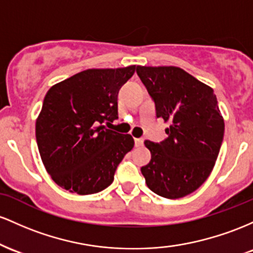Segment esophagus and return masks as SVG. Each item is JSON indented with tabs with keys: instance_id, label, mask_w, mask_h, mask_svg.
I'll use <instances>...</instances> for the list:
<instances>
[{
	"instance_id": "esophagus-1",
	"label": "esophagus",
	"mask_w": 253,
	"mask_h": 253,
	"mask_svg": "<svg viewBox=\"0 0 253 253\" xmlns=\"http://www.w3.org/2000/svg\"><path fill=\"white\" fill-rule=\"evenodd\" d=\"M143 138H135V146L136 147H141L143 144Z\"/></svg>"
}]
</instances>
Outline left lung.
I'll return each mask as SVG.
<instances>
[{
    "instance_id": "8db88e82",
    "label": "left lung",
    "mask_w": 253,
    "mask_h": 253,
    "mask_svg": "<svg viewBox=\"0 0 253 253\" xmlns=\"http://www.w3.org/2000/svg\"><path fill=\"white\" fill-rule=\"evenodd\" d=\"M154 100L157 117L169 122L166 140L144 141L149 164L141 167L147 186L175 200L197 190L212 171L225 123L214 90L178 67L136 68Z\"/></svg>"
}]
</instances>
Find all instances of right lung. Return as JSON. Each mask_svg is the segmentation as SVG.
I'll use <instances>...</instances> for the list:
<instances>
[{
  "label": "right lung",
  "mask_w": 253,
  "mask_h": 253,
  "mask_svg": "<svg viewBox=\"0 0 253 253\" xmlns=\"http://www.w3.org/2000/svg\"><path fill=\"white\" fill-rule=\"evenodd\" d=\"M135 70L88 69L47 90L36 138L45 169L61 188L90 195L111 185L134 138L106 126L118 119V92Z\"/></svg>",
  "instance_id": "add662e5"
}]
</instances>
